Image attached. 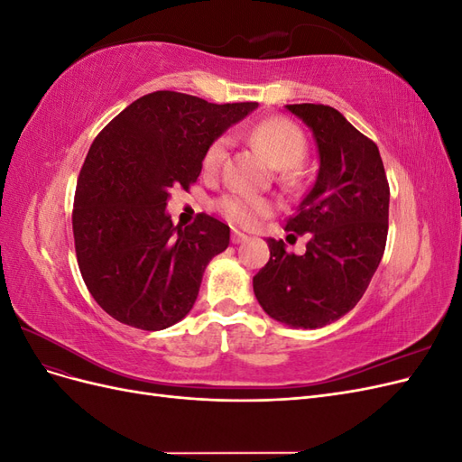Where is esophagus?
I'll use <instances>...</instances> for the list:
<instances>
[{"label": "esophagus", "mask_w": 462, "mask_h": 462, "mask_svg": "<svg viewBox=\"0 0 462 462\" xmlns=\"http://www.w3.org/2000/svg\"><path fill=\"white\" fill-rule=\"evenodd\" d=\"M248 239V236L245 235V233H241V231H233L231 233V243L233 245H241V243H245Z\"/></svg>", "instance_id": "1"}]
</instances>
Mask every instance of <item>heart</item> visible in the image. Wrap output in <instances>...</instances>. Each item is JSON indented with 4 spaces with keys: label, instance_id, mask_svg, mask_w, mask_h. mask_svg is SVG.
<instances>
[{
    "label": "heart",
    "instance_id": "obj_1",
    "mask_svg": "<svg viewBox=\"0 0 462 462\" xmlns=\"http://www.w3.org/2000/svg\"><path fill=\"white\" fill-rule=\"evenodd\" d=\"M248 141L260 150L275 170H292L299 165L306 153V138L302 131L287 119L270 117L263 119L248 131ZM229 141L227 136H219L208 146L204 153V170L216 171L226 160ZM219 212L236 226H254V223L270 212V204L245 197V194H227L217 202Z\"/></svg>",
    "mask_w": 462,
    "mask_h": 462
}]
</instances>
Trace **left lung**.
Here are the masks:
<instances>
[{
  "instance_id": "left-lung-1",
  "label": "left lung",
  "mask_w": 462,
  "mask_h": 462,
  "mask_svg": "<svg viewBox=\"0 0 462 462\" xmlns=\"http://www.w3.org/2000/svg\"><path fill=\"white\" fill-rule=\"evenodd\" d=\"M314 134L319 170L285 229L310 235L302 256L268 239L270 262L254 275V295L270 318L316 329L339 319L365 295L387 241L389 185L380 150L337 109L292 104Z\"/></svg>"
}]
</instances>
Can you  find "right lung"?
Masks as SVG:
<instances>
[{"instance_id": "right-lung-1", "label": "right lung", "mask_w": 462, "mask_h": 462, "mask_svg": "<svg viewBox=\"0 0 462 462\" xmlns=\"http://www.w3.org/2000/svg\"><path fill=\"white\" fill-rule=\"evenodd\" d=\"M256 107L158 90L94 138L77 183L73 235L82 279L111 318L160 331L190 312L206 265L229 246V226L206 214L173 226L165 206L173 187L199 179L208 146Z\"/></svg>"}]
</instances>
